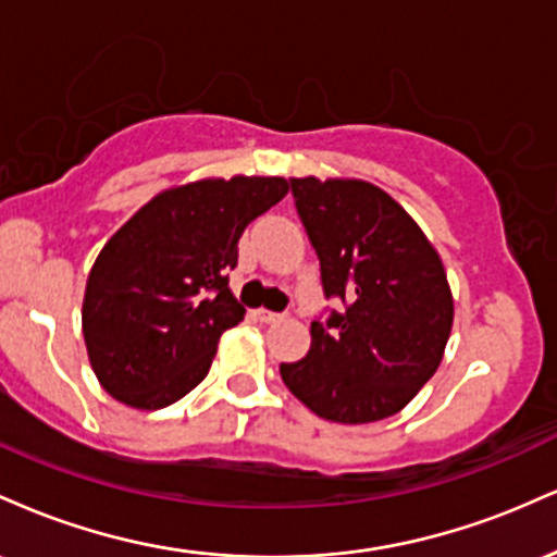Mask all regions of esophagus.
<instances>
[{"label": "esophagus", "instance_id": "34e87169", "mask_svg": "<svg viewBox=\"0 0 557 557\" xmlns=\"http://www.w3.org/2000/svg\"><path fill=\"white\" fill-rule=\"evenodd\" d=\"M253 319H259V322H264V324H274L283 319V314H277V311H270V309H259V311H253Z\"/></svg>", "mask_w": 557, "mask_h": 557}]
</instances>
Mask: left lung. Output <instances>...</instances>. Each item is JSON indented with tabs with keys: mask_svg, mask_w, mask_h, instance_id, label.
I'll return each mask as SVG.
<instances>
[{
	"mask_svg": "<svg viewBox=\"0 0 557 557\" xmlns=\"http://www.w3.org/2000/svg\"><path fill=\"white\" fill-rule=\"evenodd\" d=\"M314 246L327 309L311 348L280 376L317 417L369 424L398 413L430 382L453 327V296L437 251L385 190L363 181L290 177Z\"/></svg>",
	"mask_w": 557,
	"mask_h": 557,
	"instance_id": "8db88e82",
	"label": "left lung"
}]
</instances>
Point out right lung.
I'll return each mask as SVG.
<instances>
[{"label":"right lung","instance_id":"add662e5","mask_svg":"<svg viewBox=\"0 0 557 557\" xmlns=\"http://www.w3.org/2000/svg\"><path fill=\"white\" fill-rule=\"evenodd\" d=\"M287 194L283 177L198 181L151 198L96 257L83 337L101 387L144 411L188 395L246 309L230 293L243 230Z\"/></svg>","mask_w":557,"mask_h":557}]
</instances>
